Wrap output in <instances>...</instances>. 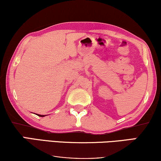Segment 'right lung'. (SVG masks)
<instances>
[{
	"instance_id": "obj_1",
	"label": "right lung",
	"mask_w": 161,
	"mask_h": 161,
	"mask_svg": "<svg viewBox=\"0 0 161 161\" xmlns=\"http://www.w3.org/2000/svg\"><path fill=\"white\" fill-rule=\"evenodd\" d=\"M37 116H41V117H43V116H45V115H40V114H36Z\"/></svg>"
}]
</instances>
